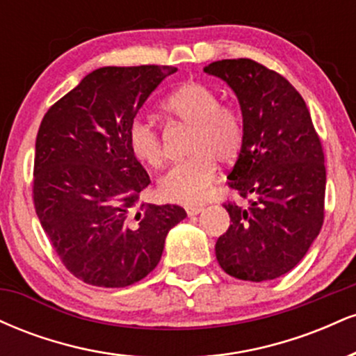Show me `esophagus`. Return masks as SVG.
Wrapping results in <instances>:
<instances>
[{"label":"esophagus","mask_w":356,"mask_h":356,"mask_svg":"<svg viewBox=\"0 0 356 356\" xmlns=\"http://www.w3.org/2000/svg\"><path fill=\"white\" fill-rule=\"evenodd\" d=\"M186 211H187V214H189V216H197L199 212L204 211V207L202 206H187Z\"/></svg>","instance_id":"1"}]
</instances>
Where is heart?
<instances>
[{
  "instance_id": "b5f03b06",
  "label": "heart",
  "mask_w": 356,
  "mask_h": 356,
  "mask_svg": "<svg viewBox=\"0 0 356 356\" xmlns=\"http://www.w3.org/2000/svg\"><path fill=\"white\" fill-rule=\"evenodd\" d=\"M164 110L179 124L192 127L187 161L170 167L159 179L162 199L177 204H197L218 172V161L231 164L239 157L246 137L244 117L231 104H220L218 90L204 81H187L170 93ZM130 152L142 164L161 167L165 149L157 127L150 120L136 117L127 129Z\"/></svg>"
}]
</instances>
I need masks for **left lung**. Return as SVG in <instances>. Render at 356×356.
I'll return each instance as SVG.
<instances>
[{"instance_id": "1", "label": "left lung", "mask_w": 356, "mask_h": 356, "mask_svg": "<svg viewBox=\"0 0 356 356\" xmlns=\"http://www.w3.org/2000/svg\"><path fill=\"white\" fill-rule=\"evenodd\" d=\"M204 72L234 90L246 125L227 179L248 206L224 202L232 224L216 257L238 280H276L303 259L325 220L320 136L303 97L277 72L251 58L214 61Z\"/></svg>"}]
</instances>
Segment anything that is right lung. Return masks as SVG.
Here are the masks:
<instances>
[{
	"label": "right lung",
	"instance_id": "1",
	"mask_svg": "<svg viewBox=\"0 0 356 356\" xmlns=\"http://www.w3.org/2000/svg\"><path fill=\"white\" fill-rule=\"evenodd\" d=\"M167 65L104 67L53 104L35 145L33 204L63 266L83 283L125 288L161 261L181 206L137 204L150 184L127 129Z\"/></svg>",
	"mask_w": 356,
	"mask_h": 356
}]
</instances>
